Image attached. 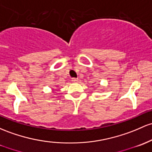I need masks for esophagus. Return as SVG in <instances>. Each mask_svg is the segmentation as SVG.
<instances>
[{
	"mask_svg": "<svg viewBox=\"0 0 152 152\" xmlns=\"http://www.w3.org/2000/svg\"><path fill=\"white\" fill-rule=\"evenodd\" d=\"M71 81H72V82H73V83H77L78 81H79V79H76V78H73V79H72V80H71Z\"/></svg>",
	"mask_w": 152,
	"mask_h": 152,
	"instance_id": "1",
	"label": "esophagus"
}]
</instances>
